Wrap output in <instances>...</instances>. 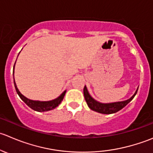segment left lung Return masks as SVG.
<instances>
[{
    "instance_id": "obj_1",
    "label": "left lung",
    "mask_w": 153,
    "mask_h": 153,
    "mask_svg": "<svg viewBox=\"0 0 153 153\" xmlns=\"http://www.w3.org/2000/svg\"><path fill=\"white\" fill-rule=\"evenodd\" d=\"M137 89L136 91L134 92V94L129 98V99L126 100L124 101H120V102H109V103H102L98 101L95 100L93 97L90 95V94L88 91V89L86 86L85 85L84 89H83V94H84L85 99L86 102H87L89 108L93 111H97V112L101 113V114H113V113H116L118 111L121 110L122 108H124L126 105L129 102L132 100L133 98L136 95L137 92Z\"/></svg>"
}]
</instances>
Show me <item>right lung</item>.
I'll use <instances>...</instances> for the list:
<instances>
[{"label":"right lung","instance_id":"1","mask_svg":"<svg viewBox=\"0 0 153 153\" xmlns=\"http://www.w3.org/2000/svg\"><path fill=\"white\" fill-rule=\"evenodd\" d=\"M16 62H15V65H16ZM14 65V68H15ZM13 79H14V68H13ZM14 84H15V88H16V90L17 94H19V96L20 97L21 99L28 105L30 108H31L32 109L35 110V111H50V110H52L53 108H55L56 107L58 106L61 102L62 101L63 98H64L65 95L66 91H65L59 97H58L56 99L50 101H39V100H32L28 99L26 97L24 96L19 90L18 89L17 85H16V83L15 82L14 79Z\"/></svg>","mask_w":153,"mask_h":153}]
</instances>
